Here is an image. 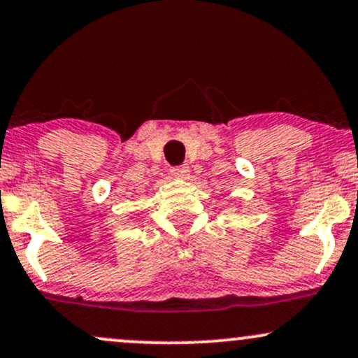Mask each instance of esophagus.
<instances>
[{"instance_id": "obj_1", "label": "esophagus", "mask_w": 358, "mask_h": 358, "mask_svg": "<svg viewBox=\"0 0 358 358\" xmlns=\"http://www.w3.org/2000/svg\"><path fill=\"white\" fill-rule=\"evenodd\" d=\"M188 173H190V168H188L187 165L176 166L171 170V176H175V178H185Z\"/></svg>"}]
</instances>
